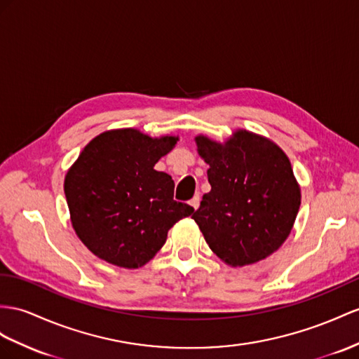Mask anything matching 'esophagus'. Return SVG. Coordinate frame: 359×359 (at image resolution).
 Returning a JSON list of instances; mask_svg holds the SVG:
<instances>
[{
    "mask_svg": "<svg viewBox=\"0 0 359 359\" xmlns=\"http://www.w3.org/2000/svg\"><path fill=\"white\" fill-rule=\"evenodd\" d=\"M189 205L197 210V209H198V206H200V196H194V197H192V198H191V201H189Z\"/></svg>",
    "mask_w": 359,
    "mask_h": 359,
    "instance_id": "esophagus-1",
    "label": "esophagus"
}]
</instances>
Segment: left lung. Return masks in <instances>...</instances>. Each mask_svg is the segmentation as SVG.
Wrapping results in <instances>:
<instances>
[{
	"mask_svg": "<svg viewBox=\"0 0 359 359\" xmlns=\"http://www.w3.org/2000/svg\"><path fill=\"white\" fill-rule=\"evenodd\" d=\"M210 191L196 210L206 243L232 267L255 264L287 240L300 208L290 159L270 140L236 130L224 144L196 137Z\"/></svg>",
	"mask_w": 359,
	"mask_h": 359,
	"instance_id": "obj_1",
	"label": "left lung"
}]
</instances>
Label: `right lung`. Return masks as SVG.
Returning a JSON list of instances; mask_svg holds the SVG:
<instances>
[{"label": "right lung", "mask_w": 359, "mask_h": 359, "mask_svg": "<svg viewBox=\"0 0 359 359\" xmlns=\"http://www.w3.org/2000/svg\"><path fill=\"white\" fill-rule=\"evenodd\" d=\"M176 142V136L150 137L136 128L109 130L67 172L72 227L100 259L140 269L162 249L170 229L194 212L172 198L170 174L154 170Z\"/></svg>", "instance_id": "1"}]
</instances>
